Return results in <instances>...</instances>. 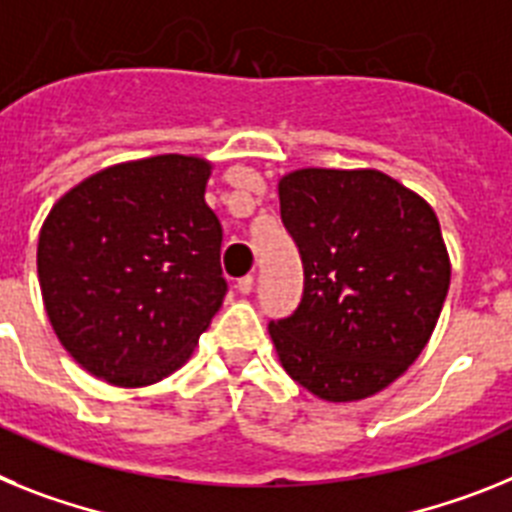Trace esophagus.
<instances>
[{
  "instance_id": "34e87169",
  "label": "esophagus",
  "mask_w": 512,
  "mask_h": 512,
  "mask_svg": "<svg viewBox=\"0 0 512 512\" xmlns=\"http://www.w3.org/2000/svg\"><path fill=\"white\" fill-rule=\"evenodd\" d=\"M252 286H255V278H252V275H244V278H239L237 281V291L244 293V296L252 293Z\"/></svg>"
}]
</instances>
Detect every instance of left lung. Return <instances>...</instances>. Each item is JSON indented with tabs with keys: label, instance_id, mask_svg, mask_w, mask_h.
Masks as SVG:
<instances>
[{
	"label": "left lung",
	"instance_id": "obj_1",
	"mask_svg": "<svg viewBox=\"0 0 512 512\" xmlns=\"http://www.w3.org/2000/svg\"><path fill=\"white\" fill-rule=\"evenodd\" d=\"M281 219L304 262V296L270 322L293 381L327 402L373 397L428 345L451 283L428 201L379 170L288 172Z\"/></svg>",
	"mask_w": 512,
	"mask_h": 512
}]
</instances>
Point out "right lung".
I'll return each mask as SVG.
<instances>
[{
  "mask_svg": "<svg viewBox=\"0 0 512 512\" xmlns=\"http://www.w3.org/2000/svg\"><path fill=\"white\" fill-rule=\"evenodd\" d=\"M211 162L113 164L61 195L38 239V281L66 353L97 379L149 386L188 361L221 309Z\"/></svg>",
  "mask_w": 512,
  "mask_h": 512,
  "instance_id": "1",
  "label": "right lung"
}]
</instances>
